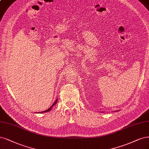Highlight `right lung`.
I'll return each instance as SVG.
<instances>
[{
    "label": "right lung",
    "instance_id": "add662e5",
    "mask_svg": "<svg viewBox=\"0 0 149 149\" xmlns=\"http://www.w3.org/2000/svg\"><path fill=\"white\" fill-rule=\"evenodd\" d=\"M57 101H58V99H57V100H55V102H54V104L52 105V106H51L50 108H49V109H47V110H45V111H41V112H39V113H45V112H47V111H50V110L51 109H52V107L54 106V105H55L56 104H57Z\"/></svg>",
    "mask_w": 149,
    "mask_h": 149
}]
</instances>
